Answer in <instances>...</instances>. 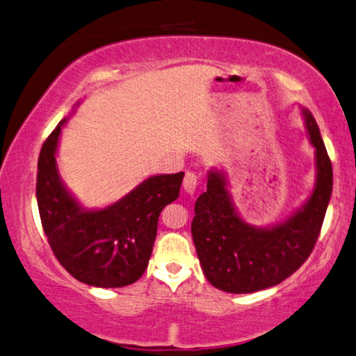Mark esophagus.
Returning <instances> with one entry per match:
<instances>
[{
    "instance_id": "34e87169",
    "label": "esophagus",
    "mask_w": 356,
    "mask_h": 356,
    "mask_svg": "<svg viewBox=\"0 0 356 356\" xmlns=\"http://www.w3.org/2000/svg\"><path fill=\"white\" fill-rule=\"evenodd\" d=\"M197 184H199V178H197V175L194 172H186L184 175V179H183V188L188 194H193Z\"/></svg>"
}]
</instances>
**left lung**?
I'll use <instances>...</instances> for the list:
<instances>
[{
    "label": "left lung",
    "instance_id": "left-lung-1",
    "mask_svg": "<svg viewBox=\"0 0 356 356\" xmlns=\"http://www.w3.org/2000/svg\"><path fill=\"white\" fill-rule=\"evenodd\" d=\"M305 125L316 154L315 191L286 222L259 229L240 220L220 172H210L207 193L195 202L191 224L204 273L213 286L227 293H254L293 275L315 248L332 193V165L312 113Z\"/></svg>",
    "mask_w": 356,
    "mask_h": 356
}]
</instances>
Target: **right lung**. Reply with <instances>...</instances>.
I'll return each instance as SVG.
<instances>
[{"instance_id": "right-lung-1", "label": "right lung", "mask_w": 356, "mask_h": 356, "mask_svg": "<svg viewBox=\"0 0 356 356\" xmlns=\"http://www.w3.org/2000/svg\"><path fill=\"white\" fill-rule=\"evenodd\" d=\"M63 124L47 136L38 159L36 199L47 242L76 280L98 288L132 285L146 270L159 215L178 199L184 173L151 177L106 209L83 210L57 173Z\"/></svg>"}]
</instances>
